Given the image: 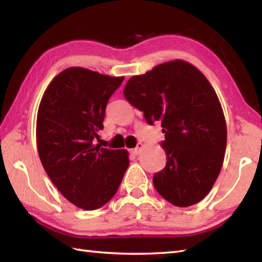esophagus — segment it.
<instances>
[{
    "mask_svg": "<svg viewBox=\"0 0 262 262\" xmlns=\"http://www.w3.org/2000/svg\"><path fill=\"white\" fill-rule=\"evenodd\" d=\"M144 148V145H143V144L142 143H140V144H137V146L135 147V148H133L132 149V153L133 154H134V155H138V154H140L141 153V151H142V149Z\"/></svg>",
    "mask_w": 262,
    "mask_h": 262,
    "instance_id": "34e87169",
    "label": "esophagus"
}]
</instances>
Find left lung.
<instances>
[{"instance_id": "8db88e82", "label": "left lung", "mask_w": 262, "mask_h": 262, "mask_svg": "<svg viewBox=\"0 0 262 262\" xmlns=\"http://www.w3.org/2000/svg\"><path fill=\"white\" fill-rule=\"evenodd\" d=\"M124 96L153 125L161 121L166 164L153 177L157 191L178 207L199 203L223 165L226 121L219 97L197 68L182 59L127 81Z\"/></svg>"}]
</instances>
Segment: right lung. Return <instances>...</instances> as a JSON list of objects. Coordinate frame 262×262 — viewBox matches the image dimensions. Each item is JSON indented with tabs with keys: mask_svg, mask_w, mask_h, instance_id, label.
<instances>
[{
	"mask_svg": "<svg viewBox=\"0 0 262 262\" xmlns=\"http://www.w3.org/2000/svg\"><path fill=\"white\" fill-rule=\"evenodd\" d=\"M124 76L69 68L49 83L37 114V147L46 173L76 207L94 210L115 196L129 165L126 149L94 145L109 98Z\"/></svg>",
	"mask_w": 262,
	"mask_h": 262,
	"instance_id": "right-lung-1",
	"label": "right lung"
}]
</instances>
